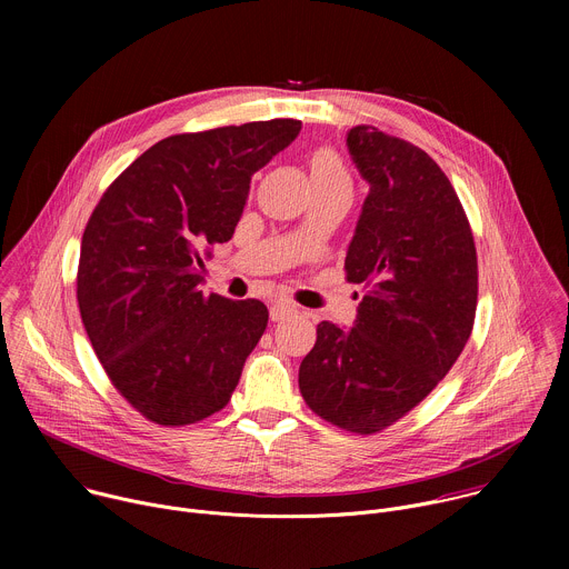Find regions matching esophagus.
I'll return each instance as SVG.
<instances>
[{"mask_svg": "<svg viewBox=\"0 0 569 569\" xmlns=\"http://www.w3.org/2000/svg\"><path fill=\"white\" fill-rule=\"evenodd\" d=\"M295 310H297L295 303H290V301H277V303L270 306V319H272V321H281V319L290 317Z\"/></svg>", "mask_w": 569, "mask_h": 569, "instance_id": "obj_1", "label": "esophagus"}]
</instances>
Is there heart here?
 <instances>
[{
    "instance_id": "heart-1",
    "label": "heart",
    "mask_w": 569,
    "mask_h": 569,
    "mask_svg": "<svg viewBox=\"0 0 569 569\" xmlns=\"http://www.w3.org/2000/svg\"><path fill=\"white\" fill-rule=\"evenodd\" d=\"M310 180L315 191H345L351 193L353 180L345 159L333 148H317L310 159Z\"/></svg>"
}]
</instances>
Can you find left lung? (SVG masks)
<instances>
[{
    "instance_id": "8db88e82",
    "label": "left lung",
    "mask_w": 569,
    "mask_h": 569,
    "mask_svg": "<svg viewBox=\"0 0 569 569\" xmlns=\"http://www.w3.org/2000/svg\"><path fill=\"white\" fill-rule=\"evenodd\" d=\"M349 152L369 196L349 246L347 281L362 286L353 329L317 323L299 367L308 408L347 432L376 435L443 380L477 310V252L466 211L419 146L356 126Z\"/></svg>"
}]
</instances>
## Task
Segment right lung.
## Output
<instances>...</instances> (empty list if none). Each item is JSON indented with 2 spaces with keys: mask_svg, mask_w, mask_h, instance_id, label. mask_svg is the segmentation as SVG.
Here are the masks:
<instances>
[{
  "mask_svg": "<svg viewBox=\"0 0 569 569\" xmlns=\"http://www.w3.org/2000/svg\"><path fill=\"white\" fill-rule=\"evenodd\" d=\"M299 130L272 119L167 137L94 207L76 299L108 378L148 421L180 428L220 412L259 345L266 303L204 295L202 268L233 236L252 176Z\"/></svg>",
  "mask_w": 569,
  "mask_h": 569,
  "instance_id": "right-lung-1",
  "label": "right lung"
}]
</instances>
